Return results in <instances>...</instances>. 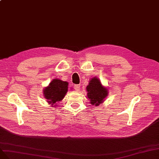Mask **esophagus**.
<instances>
[{
    "instance_id": "34e87169",
    "label": "esophagus",
    "mask_w": 159,
    "mask_h": 159,
    "mask_svg": "<svg viewBox=\"0 0 159 159\" xmlns=\"http://www.w3.org/2000/svg\"><path fill=\"white\" fill-rule=\"evenodd\" d=\"M74 88H75V89L76 90V91H79L80 89L79 84H75V85L74 86Z\"/></svg>"
}]
</instances>
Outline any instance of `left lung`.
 I'll return each instance as SVG.
<instances>
[{
    "mask_svg": "<svg viewBox=\"0 0 159 159\" xmlns=\"http://www.w3.org/2000/svg\"><path fill=\"white\" fill-rule=\"evenodd\" d=\"M86 89L87 91V97L90 103L97 107L105 101L108 94V89L104 87L97 76H94L90 80Z\"/></svg>",
    "mask_w": 159,
    "mask_h": 159,
    "instance_id": "obj_1",
    "label": "left lung"
}]
</instances>
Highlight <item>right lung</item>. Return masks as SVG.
I'll use <instances>...</instances> for the list:
<instances>
[{
  "label": "right lung",
  "instance_id": "add662e5",
  "mask_svg": "<svg viewBox=\"0 0 159 159\" xmlns=\"http://www.w3.org/2000/svg\"><path fill=\"white\" fill-rule=\"evenodd\" d=\"M68 85L69 83L66 81L54 79L43 89V96L49 105L56 107L57 104L62 101L68 91Z\"/></svg>",
  "mask_w": 159,
  "mask_h": 159
}]
</instances>
